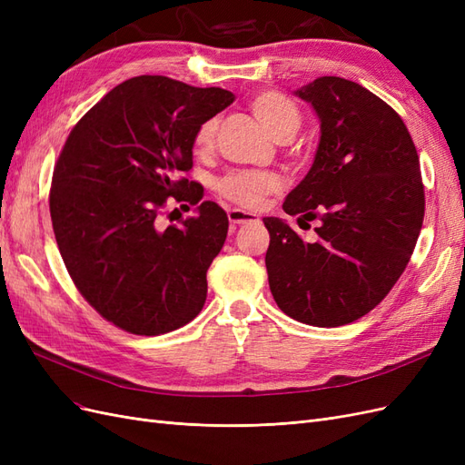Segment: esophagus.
<instances>
[{"instance_id": "esophagus-1", "label": "esophagus", "mask_w": 465, "mask_h": 465, "mask_svg": "<svg viewBox=\"0 0 465 465\" xmlns=\"http://www.w3.org/2000/svg\"><path fill=\"white\" fill-rule=\"evenodd\" d=\"M227 215H229L231 224H234V227H241V224L258 223V221H260L256 215L246 213V211H242V209H229V211H227Z\"/></svg>"}]
</instances>
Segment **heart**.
I'll use <instances>...</instances> for the list:
<instances>
[{"mask_svg": "<svg viewBox=\"0 0 465 465\" xmlns=\"http://www.w3.org/2000/svg\"><path fill=\"white\" fill-rule=\"evenodd\" d=\"M250 108L263 128L273 137L283 132H294L299 125V110L285 94L277 91H262L250 101ZM217 118H209L203 122L193 137L195 153H209L215 145L217 135ZM283 182L273 173H258V171H238L224 176L219 182V193L231 203L256 209L267 193L279 192Z\"/></svg>", "mask_w": 465, "mask_h": 465, "instance_id": "obj_1", "label": "heart"}]
</instances>
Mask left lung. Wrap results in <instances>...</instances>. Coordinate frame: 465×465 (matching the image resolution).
I'll return each instance as SVG.
<instances>
[{
    "mask_svg": "<svg viewBox=\"0 0 465 465\" xmlns=\"http://www.w3.org/2000/svg\"><path fill=\"white\" fill-rule=\"evenodd\" d=\"M297 96L316 112L320 143L283 209L318 219V241L265 217L267 279L287 316L337 328L369 314L396 285L423 227L425 190L413 139L382 98L341 77H318Z\"/></svg>",
    "mask_w": 465,
    "mask_h": 465,
    "instance_id": "8db88e82",
    "label": "left lung"
}]
</instances>
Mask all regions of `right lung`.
<instances>
[{"label":"right lung","mask_w":465,"mask_h":465,"mask_svg":"<svg viewBox=\"0 0 465 465\" xmlns=\"http://www.w3.org/2000/svg\"><path fill=\"white\" fill-rule=\"evenodd\" d=\"M232 101L219 87L142 75L104 94L67 137L50 190L55 242L79 292L124 331L161 335L202 312L229 217L180 174L200 125ZM168 197L199 205L182 228L160 227Z\"/></svg>","instance_id":"obj_1"}]
</instances>
